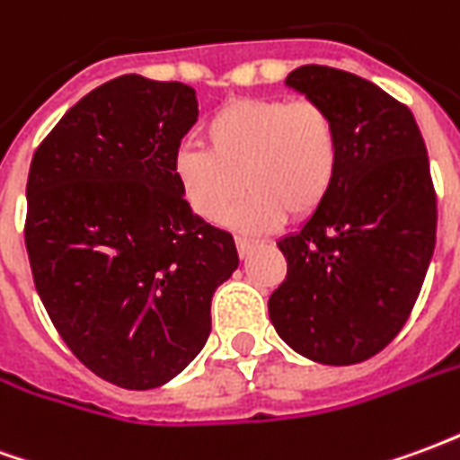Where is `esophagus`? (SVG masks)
Masks as SVG:
<instances>
[{
	"label": "esophagus",
	"mask_w": 460,
	"mask_h": 460,
	"mask_svg": "<svg viewBox=\"0 0 460 460\" xmlns=\"http://www.w3.org/2000/svg\"><path fill=\"white\" fill-rule=\"evenodd\" d=\"M253 239H246V236H236V249H239V256H249V251L253 249Z\"/></svg>",
	"instance_id": "obj_1"
}]
</instances>
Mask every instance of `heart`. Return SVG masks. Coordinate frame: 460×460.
Here are the masks:
<instances>
[{"mask_svg": "<svg viewBox=\"0 0 460 460\" xmlns=\"http://www.w3.org/2000/svg\"><path fill=\"white\" fill-rule=\"evenodd\" d=\"M201 137L207 150L177 152L174 177L190 209L207 221L224 219L243 190L249 199L231 214L239 229H270L286 214L308 219L338 180L340 128L318 101H231L207 120Z\"/></svg>", "mask_w": 460, "mask_h": 460, "instance_id": "b5f03b06", "label": "heart"}]
</instances>
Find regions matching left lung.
Returning a JSON list of instances; mask_svg holds the SVG:
<instances>
[{"instance_id": "8db88e82", "label": "left lung", "mask_w": 460, "mask_h": 460, "mask_svg": "<svg viewBox=\"0 0 460 460\" xmlns=\"http://www.w3.org/2000/svg\"><path fill=\"white\" fill-rule=\"evenodd\" d=\"M286 85L335 115L338 180L279 241L288 273L269 298L280 340L320 365H357L404 328L436 243V191L411 111L365 78L300 66Z\"/></svg>"}]
</instances>
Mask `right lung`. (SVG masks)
Instances as JSON below:
<instances>
[{
  "mask_svg": "<svg viewBox=\"0 0 460 460\" xmlns=\"http://www.w3.org/2000/svg\"><path fill=\"white\" fill-rule=\"evenodd\" d=\"M197 93L130 74L84 95L36 147L24 239L34 286L68 349L122 389L177 376L211 332L236 243L174 177Z\"/></svg>",
  "mask_w": 460,
  "mask_h": 460,
  "instance_id": "1",
  "label": "right lung"
}]
</instances>
